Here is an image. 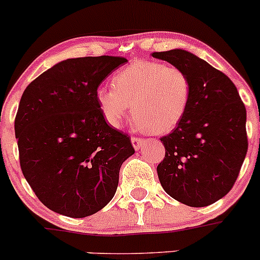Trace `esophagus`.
Here are the masks:
<instances>
[{"mask_svg":"<svg viewBox=\"0 0 260 260\" xmlns=\"http://www.w3.org/2000/svg\"><path fill=\"white\" fill-rule=\"evenodd\" d=\"M131 142H132L135 150H140V148L145 145V140H142V138H138V137H132L131 138Z\"/></svg>","mask_w":260,"mask_h":260,"instance_id":"1","label":"esophagus"}]
</instances>
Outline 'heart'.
Here are the masks:
<instances>
[{
	"label": "heart",
	"mask_w": 260,
	"mask_h": 260,
	"mask_svg": "<svg viewBox=\"0 0 260 260\" xmlns=\"http://www.w3.org/2000/svg\"><path fill=\"white\" fill-rule=\"evenodd\" d=\"M191 85L181 69L156 60H137L113 77V87L100 86L96 102L113 127H119L132 109L136 125L164 135L180 123L189 108Z\"/></svg>",
	"instance_id": "1"
}]
</instances>
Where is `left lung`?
Here are the masks:
<instances>
[{
  "mask_svg": "<svg viewBox=\"0 0 260 260\" xmlns=\"http://www.w3.org/2000/svg\"><path fill=\"white\" fill-rule=\"evenodd\" d=\"M152 57L188 75L191 96L175 129L161 137L165 157L157 175L164 190L190 207H206L231 190L248 151L246 109L223 72L184 49Z\"/></svg>",
  "mask_w": 260,
  "mask_h": 260,
  "instance_id": "obj_1",
  "label": "left lung"
}]
</instances>
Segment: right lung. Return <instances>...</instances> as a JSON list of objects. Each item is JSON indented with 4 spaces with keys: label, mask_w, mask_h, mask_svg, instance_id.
Listing matches in <instances>:
<instances>
[{
    "label": "right lung",
    "mask_w": 260,
    "mask_h": 260,
    "mask_svg": "<svg viewBox=\"0 0 260 260\" xmlns=\"http://www.w3.org/2000/svg\"><path fill=\"white\" fill-rule=\"evenodd\" d=\"M123 57L70 58L27 85L15 118L20 166L40 202L82 218L114 197L129 137L105 122L96 90Z\"/></svg>",
    "instance_id": "1"
}]
</instances>
